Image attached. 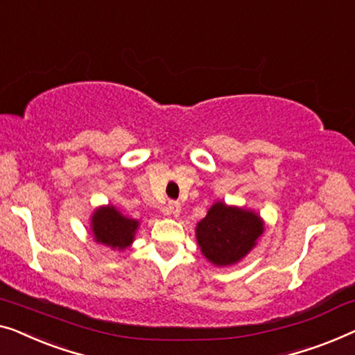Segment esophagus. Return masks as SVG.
Returning <instances> with one entry per match:
<instances>
[{"mask_svg":"<svg viewBox=\"0 0 355 355\" xmlns=\"http://www.w3.org/2000/svg\"><path fill=\"white\" fill-rule=\"evenodd\" d=\"M179 213H181V203L174 202V200H171V202L168 203V214L179 216Z\"/></svg>","mask_w":355,"mask_h":355,"instance_id":"obj_1","label":"esophagus"}]
</instances>
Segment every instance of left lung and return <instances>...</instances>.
Masks as SVG:
<instances>
[{"mask_svg":"<svg viewBox=\"0 0 355 355\" xmlns=\"http://www.w3.org/2000/svg\"><path fill=\"white\" fill-rule=\"evenodd\" d=\"M263 220L253 211L214 203L197 225L202 253L216 266L234 264L248 254L263 234Z\"/></svg>","mask_w":355,"mask_h":355,"instance_id":"8db88e82","label":"left lung"}]
</instances>
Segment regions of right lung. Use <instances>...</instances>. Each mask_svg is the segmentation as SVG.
Wrapping results in <instances>:
<instances>
[{
	"instance_id": "add662e5",
	"label": "right lung",
	"mask_w": 355,
	"mask_h": 355,
	"mask_svg": "<svg viewBox=\"0 0 355 355\" xmlns=\"http://www.w3.org/2000/svg\"><path fill=\"white\" fill-rule=\"evenodd\" d=\"M137 225V220L125 218L114 207L97 209L91 223L94 239L116 250H125L131 245Z\"/></svg>"
}]
</instances>
